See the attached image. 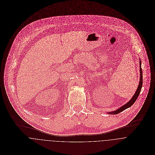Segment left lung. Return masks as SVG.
<instances>
[{
    "label": "left lung",
    "mask_w": 155,
    "mask_h": 155,
    "mask_svg": "<svg viewBox=\"0 0 155 155\" xmlns=\"http://www.w3.org/2000/svg\"><path fill=\"white\" fill-rule=\"evenodd\" d=\"M140 82H139V84H138V86L137 87V91H135L134 95H133L132 98L127 103L125 104V105L122 106L121 107H120L119 109H117L116 110L113 111H110V112H109L108 113H109L110 114H118L119 113H120L121 111H122L125 110V109L130 107L135 102L136 100L137 99L138 97L139 96V94L141 92V89L142 88V85H143V73H142V68H141V62L140 61Z\"/></svg>",
    "instance_id": "8db88e82"
}]
</instances>
